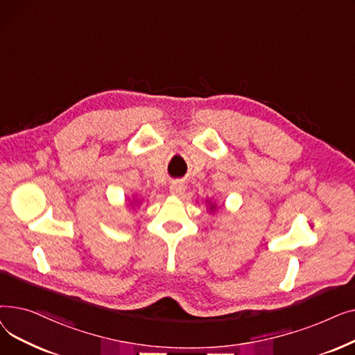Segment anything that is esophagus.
<instances>
[{"label":"esophagus","mask_w":355,"mask_h":355,"mask_svg":"<svg viewBox=\"0 0 355 355\" xmlns=\"http://www.w3.org/2000/svg\"><path fill=\"white\" fill-rule=\"evenodd\" d=\"M170 191H171V194L173 196H181L184 191H185V187H184V184L182 182H174L173 185H171V189H170Z\"/></svg>","instance_id":"obj_1"}]
</instances>
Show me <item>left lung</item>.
Instances as JSON below:
<instances>
[{
    "label": "left lung",
    "instance_id": "1",
    "mask_svg": "<svg viewBox=\"0 0 355 355\" xmlns=\"http://www.w3.org/2000/svg\"><path fill=\"white\" fill-rule=\"evenodd\" d=\"M214 210V204H211V206H210V211H213Z\"/></svg>",
    "mask_w": 355,
    "mask_h": 355
}]
</instances>
